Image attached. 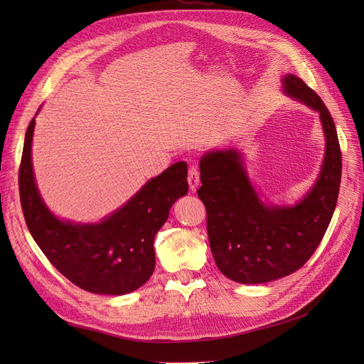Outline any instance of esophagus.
Here are the masks:
<instances>
[{
  "label": "esophagus",
  "mask_w": 364,
  "mask_h": 364,
  "mask_svg": "<svg viewBox=\"0 0 364 364\" xmlns=\"http://www.w3.org/2000/svg\"><path fill=\"white\" fill-rule=\"evenodd\" d=\"M200 182V173L196 167H190L188 170V185H190V191L194 193L197 190V186H199Z\"/></svg>",
  "instance_id": "obj_1"
}]
</instances>
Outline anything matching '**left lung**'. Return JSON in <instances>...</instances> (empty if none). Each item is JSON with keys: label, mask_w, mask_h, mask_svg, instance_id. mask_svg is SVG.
<instances>
[{"label": "left lung", "mask_w": 364, "mask_h": 364, "mask_svg": "<svg viewBox=\"0 0 364 364\" xmlns=\"http://www.w3.org/2000/svg\"><path fill=\"white\" fill-rule=\"evenodd\" d=\"M282 86L285 94L318 112L326 141L321 174L301 202L262 203L235 149L208 151L199 164L197 196L206 208L214 261L240 284L270 282L301 269L321 245L338 197L341 151L331 114L299 77L285 75Z\"/></svg>", "instance_id": "obj_1"}]
</instances>
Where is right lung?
<instances>
[{"instance_id": "add662e5", "label": "right lung", "mask_w": 364, "mask_h": 364, "mask_svg": "<svg viewBox=\"0 0 364 364\" xmlns=\"http://www.w3.org/2000/svg\"><path fill=\"white\" fill-rule=\"evenodd\" d=\"M35 118L30 121L19 165V197L27 228L48 261L77 287L97 294H126L155 270L153 241L171 205L188 193L186 164L176 162L150 179L100 223L60 220L43 203L31 165Z\"/></svg>"}]
</instances>
